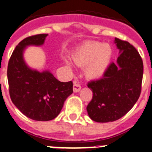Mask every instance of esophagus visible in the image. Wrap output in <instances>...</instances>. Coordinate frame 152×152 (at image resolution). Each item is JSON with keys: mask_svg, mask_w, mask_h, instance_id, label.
Returning a JSON list of instances; mask_svg holds the SVG:
<instances>
[{"mask_svg": "<svg viewBox=\"0 0 152 152\" xmlns=\"http://www.w3.org/2000/svg\"><path fill=\"white\" fill-rule=\"evenodd\" d=\"M80 85L76 81H74L73 82V91L74 92H78L80 90Z\"/></svg>", "mask_w": 152, "mask_h": 152, "instance_id": "34e87169", "label": "esophagus"}]
</instances>
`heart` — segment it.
Masks as SVG:
<instances>
[{"mask_svg":"<svg viewBox=\"0 0 152 152\" xmlns=\"http://www.w3.org/2000/svg\"><path fill=\"white\" fill-rule=\"evenodd\" d=\"M112 57V49L108 44L99 42H89L81 45L72 54L76 64L85 66L86 77L91 80L99 79L107 70ZM67 64H69V62Z\"/></svg>","mask_w":152,"mask_h":152,"instance_id":"obj_1","label":"heart"}]
</instances>
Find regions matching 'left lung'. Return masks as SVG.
Returning a JSON list of instances; mask_svg holds the SVG:
<instances>
[{"label": "left lung", "mask_w": 152, "mask_h": 152, "mask_svg": "<svg viewBox=\"0 0 152 152\" xmlns=\"http://www.w3.org/2000/svg\"><path fill=\"white\" fill-rule=\"evenodd\" d=\"M119 50L117 63L112 62L103 76L88 83L93 96L87 106L91 120L96 122L114 121L132 108L141 92L144 73L143 61L134 46L115 38Z\"/></svg>", "instance_id": "1"}]
</instances>
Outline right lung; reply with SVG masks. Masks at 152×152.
<instances>
[{"mask_svg":"<svg viewBox=\"0 0 152 152\" xmlns=\"http://www.w3.org/2000/svg\"><path fill=\"white\" fill-rule=\"evenodd\" d=\"M47 34L27 37L18 44L8 64L9 95L13 104L26 117L34 121H50L61 110L64 101L73 92L72 82H61L49 71L27 66L23 51L28 46H42Z\"/></svg>","mask_w":152,"mask_h":152,"instance_id":"1","label":"right lung"}]
</instances>
